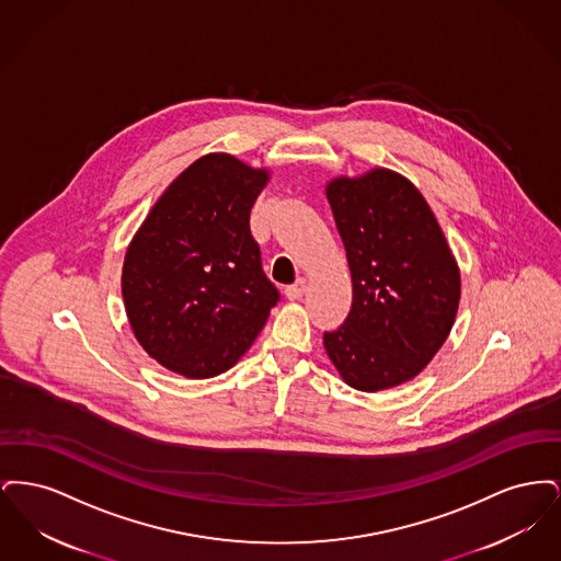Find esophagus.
Masks as SVG:
<instances>
[{"instance_id": "esophagus-1", "label": "esophagus", "mask_w": 561, "mask_h": 561, "mask_svg": "<svg viewBox=\"0 0 561 561\" xmlns=\"http://www.w3.org/2000/svg\"><path fill=\"white\" fill-rule=\"evenodd\" d=\"M305 288H307V282H305V279H298L296 284L286 288V298H288V300H298V298H302Z\"/></svg>"}]
</instances>
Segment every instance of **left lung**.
Instances as JSON below:
<instances>
[{"mask_svg":"<svg viewBox=\"0 0 561 561\" xmlns=\"http://www.w3.org/2000/svg\"><path fill=\"white\" fill-rule=\"evenodd\" d=\"M347 250L353 302L323 348L348 387L382 391L412 380L446 343L460 268L423 193L389 168L328 181Z\"/></svg>","mask_w":561,"mask_h":561,"instance_id":"8db88e82","label":"left lung"}]
</instances>
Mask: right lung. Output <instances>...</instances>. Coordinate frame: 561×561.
Instances as JSON below:
<instances>
[{"mask_svg":"<svg viewBox=\"0 0 561 561\" xmlns=\"http://www.w3.org/2000/svg\"><path fill=\"white\" fill-rule=\"evenodd\" d=\"M271 170L208 153L183 170L128 243L122 296L134 339L170 373L213 378L252 347L279 293L250 210Z\"/></svg>","mask_w":561,"mask_h":561,"instance_id":"right-lung-1","label":"right lung"}]
</instances>
